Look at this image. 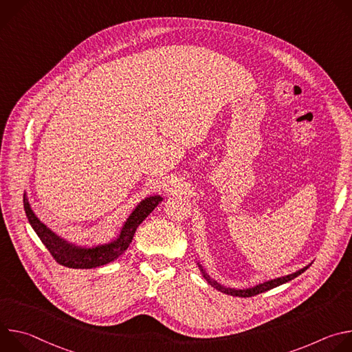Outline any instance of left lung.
<instances>
[{
	"mask_svg": "<svg viewBox=\"0 0 352 352\" xmlns=\"http://www.w3.org/2000/svg\"><path fill=\"white\" fill-rule=\"evenodd\" d=\"M196 263H197V267H199L200 273H202V276L206 278V281H208L212 287H214L216 289H219V291L223 292V294L232 295V296H242V298L254 296V295H258V294H261V292L269 291V289H272V288H274V287H278V285H281V284H284V283H288V281H291L292 278L298 277L299 274H302V273H304L307 269H309V266L312 265V263H309V265H307L305 267L299 269V270H296V272H294V273H291V274L281 276V277H276V278H272V280H266V281L259 283V284H256V285H254V287L232 288V287H226V285L220 284L219 281H216L214 278H212V277L208 274V272L204 269L202 265H200L199 262H196Z\"/></svg>",
	"mask_w": 352,
	"mask_h": 352,
	"instance_id": "obj_1",
	"label": "left lung"
}]
</instances>
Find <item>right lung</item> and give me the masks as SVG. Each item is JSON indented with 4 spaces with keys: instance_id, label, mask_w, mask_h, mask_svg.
<instances>
[{
    "instance_id": "add662e5",
    "label": "right lung",
    "mask_w": 352,
    "mask_h": 352,
    "mask_svg": "<svg viewBox=\"0 0 352 352\" xmlns=\"http://www.w3.org/2000/svg\"><path fill=\"white\" fill-rule=\"evenodd\" d=\"M162 200L163 196L160 195L146 196L135 206L114 239L91 246L71 242L41 223L32 210L26 192L23 193V208L32 228L60 265L71 269H93L118 259L131 245L139 224L157 208Z\"/></svg>"
}]
</instances>
